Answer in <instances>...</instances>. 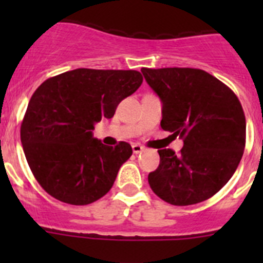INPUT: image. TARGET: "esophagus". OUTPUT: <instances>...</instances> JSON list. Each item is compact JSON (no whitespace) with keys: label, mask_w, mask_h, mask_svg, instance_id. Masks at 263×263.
<instances>
[{"label":"esophagus","mask_w":263,"mask_h":263,"mask_svg":"<svg viewBox=\"0 0 263 263\" xmlns=\"http://www.w3.org/2000/svg\"><path fill=\"white\" fill-rule=\"evenodd\" d=\"M132 148H133L134 154H139V153L145 150V147H143V146H141V145H138V143H134V145L132 146Z\"/></svg>","instance_id":"1"}]
</instances>
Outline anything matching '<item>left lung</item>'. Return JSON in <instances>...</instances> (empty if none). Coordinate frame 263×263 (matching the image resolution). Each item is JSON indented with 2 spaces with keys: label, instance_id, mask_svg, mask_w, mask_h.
Returning <instances> with one entry per match:
<instances>
[{
  "label": "left lung",
  "instance_id": "1",
  "mask_svg": "<svg viewBox=\"0 0 263 263\" xmlns=\"http://www.w3.org/2000/svg\"><path fill=\"white\" fill-rule=\"evenodd\" d=\"M162 101V129L183 138L178 155L158 150L159 166L148 174L157 196L173 205L212 197L232 178L245 148L246 121L231 88L196 68H142Z\"/></svg>",
  "mask_w": 263,
  "mask_h": 263
}]
</instances>
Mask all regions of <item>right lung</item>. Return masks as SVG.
Wrapping results in <instances>:
<instances>
[{
  "mask_svg": "<svg viewBox=\"0 0 263 263\" xmlns=\"http://www.w3.org/2000/svg\"><path fill=\"white\" fill-rule=\"evenodd\" d=\"M142 81L132 69L78 68L39 85L21 125V142L47 194L72 205H87L108 194L133 150L126 142L104 145L92 130L101 118L113 117Z\"/></svg>",
  "mask_w": 263,
  "mask_h": 263,
  "instance_id": "1",
  "label": "right lung"
}]
</instances>
